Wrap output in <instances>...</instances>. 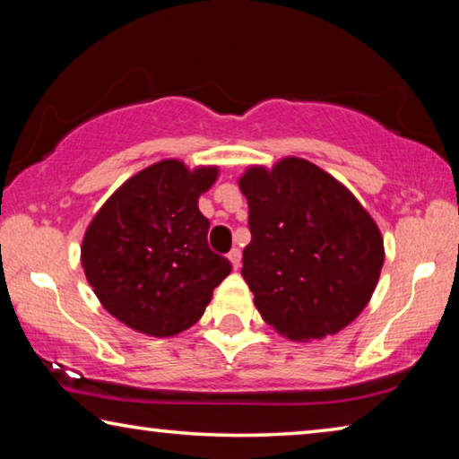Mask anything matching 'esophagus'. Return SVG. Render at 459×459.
Returning a JSON list of instances; mask_svg holds the SVG:
<instances>
[{
    "label": "esophagus",
    "mask_w": 459,
    "mask_h": 459,
    "mask_svg": "<svg viewBox=\"0 0 459 459\" xmlns=\"http://www.w3.org/2000/svg\"><path fill=\"white\" fill-rule=\"evenodd\" d=\"M229 261H230L232 269L240 267V251H238V248H232V251L229 253Z\"/></svg>",
    "instance_id": "1"
}]
</instances>
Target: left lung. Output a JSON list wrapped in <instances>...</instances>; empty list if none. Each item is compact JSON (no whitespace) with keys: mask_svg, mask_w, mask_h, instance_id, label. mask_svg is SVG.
I'll use <instances>...</instances> for the list:
<instances>
[{"mask_svg":"<svg viewBox=\"0 0 459 459\" xmlns=\"http://www.w3.org/2000/svg\"><path fill=\"white\" fill-rule=\"evenodd\" d=\"M238 188L251 229L240 273L263 320L295 342L354 322L385 263L383 235L354 194L301 158L247 168Z\"/></svg>","mask_w":459,"mask_h":459,"instance_id":"left-lung-1","label":"left lung"}]
</instances>
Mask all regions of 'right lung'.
Segmentation results:
<instances>
[{"instance_id":"obj_1","label":"right lung","mask_w":459,"mask_h":459,"mask_svg":"<svg viewBox=\"0 0 459 459\" xmlns=\"http://www.w3.org/2000/svg\"><path fill=\"white\" fill-rule=\"evenodd\" d=\"M216 178V166L161 160L119 186L87 227L84 275L131 330L155 338L188 330L230 273L229 259L208 247L211 222L198 211Z\"/></svg>"}]
</instances>
